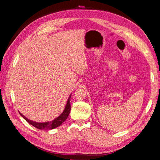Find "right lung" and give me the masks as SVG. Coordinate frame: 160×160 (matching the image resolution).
<instances>
[{"mask_svg": "<svg viewBox=\"0 0 160 160\" xmlns=\"http://www.w3.org/2000/svg\"><path fill=\"white\" fill-rule=\"evenodd\" d=\"M71 96L68 98V100L67 103V105H66L65 109L64 112H62V114L59 116L58 118H56L55 120H53L51 122H47V123H37V122H34L32 121H30L29 119H28L27 118L24 117L23 115H22L21 113V116L23 117L25 120H26L28 123H29L30 124L32 125L34 127H35L37 129H40V130H51V129H54V128H57L58 126L62 125V123L67 119V117L69 115V113L71 112V102H70V99H71Z\"/></svg>", "mask_w": 160, "mask_h": 160, "instance_id": "obj_1", "label": "right lung"}]
</instances>
